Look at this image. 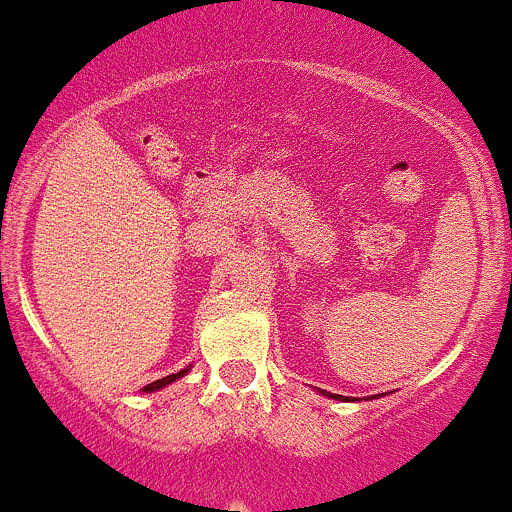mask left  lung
<instances>
[{"label":"left lung","instance_id":"left-lung-1","mask_svg":"<svg viewBox=\"0 0 512 512\" xmlns=\"http://www.w3.org/2000/svg\"><path fill=\"white\" fill-rule=\"evenodd\" d=\"M322 395H327V398H334V400H349L346 395H337V393H327V390H320Z\"/></svg>","mask_w":512,"mask_h":512}]
</instances>
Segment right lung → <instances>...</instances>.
Here are the masks:
<instances>
[{
  "mask_svg": "<svg viewBox=\"0 0 512 512\" xmlns=\"http://www.w3.org/2000/svg\"><path fill=\"white\" fill-rule=\"evenodd\" d=\"M188 371H190V366L183 368V371H178V373H170V376H166V378H158V381H153V383H148V386H144V393H153V390L166 388L173 381H178V378H183Z\"/></svg>",
  "mask_w": 512,
  "mask_h": 512,
  "instance_id": "1",
  "label": "right lung"
}]
</instances>
